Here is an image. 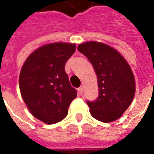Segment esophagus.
<instances>
[{"mask_svg": "<svg viewBox=\"0 0 154 154\" xmlns=\"http://www.w3.org/2000/svg\"><path fill=\"white\" fill-rule=\"evenodd\" d=\"M77 91H78V93L79 94H82V92H83V86H80V87H79L78 89H77Z\"/></svg>", "mask_w": 154, "mask_h": 154, "instance_id": "1", "label": "esophagus"}]
</instances>
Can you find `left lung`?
<instances>
[{
    "label": "left lung",
    "instance_id": "1",
    "mask_svg": "<svg viewBox=\"0 0 154 154\" xmlns=\"http://www.w3.org/2000/svg\"><path fill=\"white\" fill-rule=\"evenodd\" d=\"M78 51L92 63L98 78V98L87 101L91 115L103 122L116 121L134 97L135 80L131 68L118 51L100 42L79 45Z\"/></svg>",
    "mask_w": 154,
    "mask_h": 154
}]
</instances>
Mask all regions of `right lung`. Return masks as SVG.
Segmentation results:
<instances>
[{
  "label": "right lung",
  "mask_w": 154,
  "mask_h": 154,
  "mask_svg": "<svg viewBox=\"0 0 154 154\" xmlns=\"http://www.w3.org/2000/svg\"><path fill=\"white\" fill-rule=\"evenodd\" d=\"M75 50V44L45 45L33 51L21 68L22 98L32 116L46 124L63 120L77 96L65 72V64Z\"/></svg>",
  "instance_id": "obj_1"
}]
</instances>
